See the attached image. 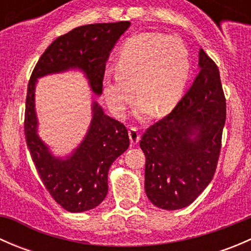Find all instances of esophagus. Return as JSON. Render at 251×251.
I'll list each match as a JSON object with an SVG mask.
<instances>
[{"label": "esophagus", "instance_id": "obj_1", "mask_svg": "<svg viewBox=\"0 0 251 251\" xmlns=\"http://www.w3.org/2000/svg\"><path fill=\"white\" fill-rule=\"evenodd\" d=\"M128 137H130L131 146H135V144H137L141 140V133H140V131H138V128L135 127V126H131L130 130H128Z\"/></svg>", "mask_w": 251, "mask_h": 251}]
</instances>
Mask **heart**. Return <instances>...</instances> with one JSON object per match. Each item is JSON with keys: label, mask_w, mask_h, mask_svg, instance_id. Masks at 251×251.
Segmentation results:
<instances>
[{"label": "heart", "mask_w": 251, "mask_h": 251, "mask_svg": "<svg viewBox=\"0 0 251 251\" xmlns=\"http://www.w3.org/2000/svg\"><path fill=\"white\" fill-rule=\"evenodd\" d=\"M189 75V53L175 36L142 32L128 39L116 57V73L103 77V93L115 115L121 116L140 96L141 115H164L183 96Z\"/></svg>", "instance_id": "obj_1"}]
</instances>
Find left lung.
Wrapping results in <instances>:
<instances>
[{
    "label": "left lung",
    "instance_id": "8db88e82",
    "mask_svg": "<svg viewBox=\"0 0 251 251\" xmlns=\"http://www.w3.org/2000/svg\"><path fill=\"white\" fill-rule=\"evenodd\" d=\"M199 67L173 111L149 126L140 141L146 155V194L160 209L177 210L193 203L217 168L226 98L219 68L203 50Z\"/></svg>",
    "mask_w": 251,
    "mask_h": 251
}]
</instances>
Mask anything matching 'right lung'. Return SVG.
Instances as JSON below:
<instances>
[{"instance_id": "1", "label": "right lung", "mask_w": 251, "mask_h": 251, "mask_svg": "<svg viewBox=\"0 0 251 251\" xmlns=\"http://www.w3.org/2000/svg\"><path fill=\"white\" fill-rule=\"evenodd\" d=\"M130 22L83 25L57 37L35 65L27 85L24 132L32 161L48 193L70 212L98 206L108 193V171L113 161L130 146L127 128L105 115L93 103V119L87 136L67 160L50 155L36 135L34 90L36 78L70 68L83 70L96 95L103 91L105 63L111 48Z\"/></svg>"}]
</instances>
